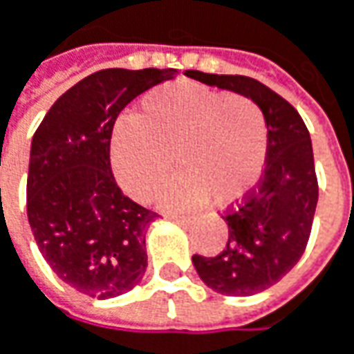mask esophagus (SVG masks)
Here are the masks:
<instances>
[{"mask_svg":"<svg viewBox=\"0 0 354 354\" xmlns=\"http://www.w3.org/2000/svg\"><path fill=\"white\" fill-rule=\"evenodd\" d=\"M168 220H172V222H188V218L180 216V214H168Z\"/></svg>","mask_w":354,"mask_h":354,"instance_id":"obj_1","label":"esophagus"}]
</instances>
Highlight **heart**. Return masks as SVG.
<instances>
[{
	"mask_svg": "<svg viewBox=\"0 0 354 354\" xmlns=\"http://www.w3.org/2000/svg\"><path fill=\"white\" fill-rule=\"evenodd\" d=\"M178 164L186 170L162 192L168 207H196L209 198L220 207L238 204L261 176L268 122L254 100L178 81L154 88L138 116L116 124L113 168L127 192L148 200Z\"/></svg>",
	"mask_w": 354,
	"mask_h": 354,
	"instance_id": "b5f03b06",
	"label": "heart"
}]
</instances>
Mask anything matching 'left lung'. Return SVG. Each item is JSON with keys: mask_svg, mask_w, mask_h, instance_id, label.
<instances>
[{"mask_svg": "<svg viewBox=\"0 0 354 354\" xmlns=\"http://www.w3.org/2000/svg\"><path fill=\"white\" fill-rule=\"evenodd\" d=\"M186 77L252 99L268 122L263 174L222 216L227 243L214 257L192 255L209 289L232 297L255 295L289 273L307 248L319 198L311 136L299 113L252 77L202 71H186Z\"/></svg>", "mask_w": 354, "mask_h": 354, "instance_id": "left-lung-1", "label": "left lung"}]
</instances>
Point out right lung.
Segmentation results:
<instances>
[{
  "label": "right lung",
  "mask_w": 354,
  "mask_h": 354,
  "mask_svg": "<svg viewBox=\"0 0 354 354\" xmlns=\"http://www.w3.org/2000/svg\"><path fill=\"white\" fill-rule=\"evenodd\" d=\"M176 69H102L55 100L33 134L27 218L39 252L79 293L111 299L148 266L147 230L156 212L132 202L111 170L120 111Z\"/></svg>",
  "instance_id": "right-lung-1"
}]
</instances>
